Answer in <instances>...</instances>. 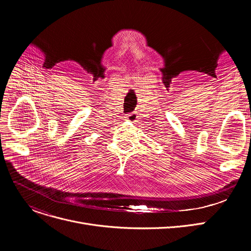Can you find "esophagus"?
<instances>
[{
  "label": "esophagus",
  "mask_w": 251,
  "mask_h": 251,
  "mask_svg": "<svg viewBox=\"0 0 251 251\" xmlns=\"http://www.w3.org/2000/svg\"><path fill=\"white\" fill-rule=\"evenodd\" d=\"M137 117H138L137 114L135 112H132V113L126 115V120L130 121V122H135L137 120Z\"/></svg>",
  "instance_id": "34e87169"
}]
</instances>
